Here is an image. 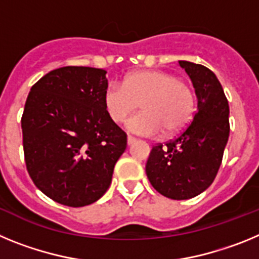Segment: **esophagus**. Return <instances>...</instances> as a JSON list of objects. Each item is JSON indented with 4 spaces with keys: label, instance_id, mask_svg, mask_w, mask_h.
<instances>
[{
    "label": "esophagus",
    "instance_id": "obj_1",
    "mask_svg": "<svg viewBox=\"0 0 259 259\" xmlns=\"http://www.w3.org/2000/svg\"><path fill=\"white\" fill-rule=\"evenodd\" d=\"M136 143V139H135V137H132V136H128L127 137V144L128 145H132V144H135Z\"/></svg>",
    "mask_w": 259,
    "mask_h": 259
}]
</instances>
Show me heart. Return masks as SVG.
Returning a JSON list of instances; mask_svg holds the SVG:
<instances>
[{"label": "heart", "mask_w": 259, "mask_h": 259, "mask_svg": "<svg viewBox=\"0 0 259 259\" xmlns=\"http://www.w3.org/2000/svg\"><path fill=\"white\" fill-rule=\"evenodd\" d=\"M132 116L125 127L143 136H157L180 131L192 118L194 98L191 89L176 76L162 71H137L124 79V85L111 83L105 88L104 106L115 123Z\"/></svg>", "instance_id": "1"}]
</instances>
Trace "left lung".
<instances>
[{"label":"left lung","mask_w":259,"mask_h":259,"mask_svg":"<svg viewBox=\"0 0 259 259\" xmlns=\"http://www.w3.org/2000/svg\"><path fill=\"white\" fill-rule=\"evenodd\" d=\"M179 66L191 77L197 111L175 140L153 148L145 171L162 196L188 200L209 188L221 167L230 136V106L211 70L188 61H179Z\"/></svg>","instance_id":"1"}]
</instances>
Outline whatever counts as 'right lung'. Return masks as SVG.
<instances>
[{"label":"right lung","instance_id":"obj_1","mask_svg":"<svg viewBox=\"0 0 259 259\" xmlns=\"http://www.w3.org/2000/svg\"><path fill=\"white\" fill-rule=\"evenodd\" d=\"M106 71L67 66L31 88L22 116L27 170L45 196L71 207L91 205L109 189L127 135L104 106Z\"/></svg>","mask_w":259,"mask_h":259}]
</instances>
